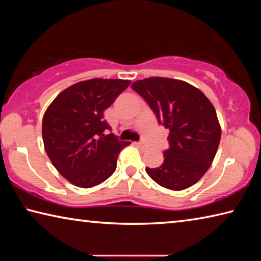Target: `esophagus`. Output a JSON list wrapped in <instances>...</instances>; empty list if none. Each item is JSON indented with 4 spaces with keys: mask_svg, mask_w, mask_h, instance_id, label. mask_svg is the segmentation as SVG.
Returning a JSON list of instances; mask_svg holds the SVG:
<instances>
[{
    "mask_svg": "<svg viewBox=\"0 0 261 261\" xmlns=\"http://www.w3.org/2000/svg\"><path fill=\"white\" fill-rule=\"evenodd\" d=\"M135 144H136V146H138L141 149H146V145L143 143H135Z\"/></svg>",
    "mask_w": 261,
    "mask_h": 261,
    "instance_id": "34e87169",
    "label": "esophagus"
}]
</instances>
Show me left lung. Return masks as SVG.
I'll return each instance as SVG.
<instances>
[{
  "mask_svg": "<svg viewBox=\"0 0 261 261\" xmlns=\"http://www.w3.org/2000/svg\"><path fill=\"white\" fill-rule=\"evenodd\" d=\"M131 87L148 103L159 124L170 131L163 163L147 167L146 173L166 189L192 187L208 170L220 144L221 126L213 105L200 90L177 79L145 78Z\"/></svg>",
  "mask_w": 261,
  "mask_h": 261,
  "instance_id": "8db88e82",
  "label": "left lung"
}]
</instances>
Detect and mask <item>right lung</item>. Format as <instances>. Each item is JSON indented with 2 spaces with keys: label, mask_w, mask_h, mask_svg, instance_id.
Instances as JSON below:
<instances>
[{
  "label": "right lung",
  "mask_w": 261,
  "mask_h": 261,
  "mask_svg": "<svg viewBox=\"0 0 261 261\" xmlns=\"http://www.w3.org/2000/svg\"><path fill=\"white\" fill-rule=\"evenodd\" d=\"M123 79L79 82L56 96L42 120L45 151L59 173L78 188H92L113 175L130 141H120L103 112L130 85Z\"/></svg>",
  "instance_id": "1"
}]
</instances>
